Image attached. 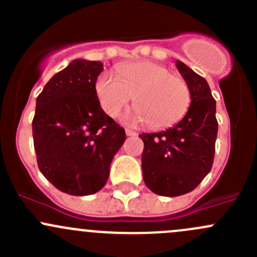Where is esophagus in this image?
<instances>
[{"mask_svg":"<svg viewBox=\"0 0 257 257\" xmlns=\"http://www.w3.org/2000/svg\"><path fill=\"white\" fill-rule=\"evenodd\" d=\"M125 134L128 137H134V136H137V132H134V131H131V129H125Z\"/></svg>","mask_w":257,"mask_h":257,"instance_id":"1","label":"esophagus"}]
</instances>
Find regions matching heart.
Segmentation results:
<instances>
[{"instance_id": "obj_1", "label": "heart", "mask_w": 257, "mask_h": 257, "mask_svg": "<svg viewBox=\"0 0 257 257\" xmlns=\"http://www.w3.org/2000/svg\"><path fill=\"white\" fill-rule=\"evenodd\" d=\"M95 94L105 114L115 118L134 97L131 124H150L163 129L180 121L188 113L191 92L188 82L155 62L142 61L119 67L116 76L102 73L95 80Z\"/></svg>"}]
</instances>
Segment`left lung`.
<instances>
[{"label":"left lung","instance_id":"1","mask_svg":"<svg viewBox=\"0 0 257 257\" xmlns=\"http://www.w3.org/2000/svg\"><path fill=\"white\" fill-rule=\"evenodd\" d=\"M177 67L190 87L188 113L165 132L139 136L145 185L162 196L184 195L203 181L214 163L217 136L216 102L208 82L183 62Z\"/></svg>","mask_w":257,"mask_h":257}]
</instances>
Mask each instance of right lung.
I'll use <instances>...</instances> for the list:
<instances>
[{"instance_id":"1","label":"right lung","mask_w":257,"mask_h":257,"mask_svg":"<svg viewBox=\"0 0 257 257\" xmlns=\"http://www.w3.org/2000/svg\"><path fill=\"white\" fill-rule=\"evenodd\" d=\"M103 64L76 59L54 74L36 99L32 120L38 169L69 195L99 191L125 131L100 108L95 80Z\"/></svg>"}]
</instances>
